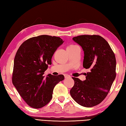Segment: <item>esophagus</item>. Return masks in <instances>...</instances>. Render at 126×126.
Instances as JSON below:
<instances>
[{
    "label": "esophagus",
    "mask_w": 126,
    "mask_h": 126,
    "mask_svg": "<svg viewBox=\"0 0 126 126\" xmlns=\"http://www.w3.org/2000/svg\"><path fill=\"white\" fill-rule=\"evenodd\" d=\"M64 77H65V79L69 78V77H70V76L69 75H67V74H65L64 75Z\"/></svg>",
    "instance_id": "esophagus-1"
}]
</instances>
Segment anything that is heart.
Wrapping results in <instances>:
<instances>
[{"instance_id": "b5f03b06", "label": "heart", "mask_w": 126, "mask_h": 126, "mask_svg": "<svg viewBox=\"0 0 126 126\" xmlns=\"http://www.w3.org/2000/svg\"><path fill=\"white\" fill-rule=\"evenodd\" d=\"M77 46L75 45H74V44H69L68 45L67 47H66V50H71V49H73L74 48L76 47Z\"/></svg>"}]
</instances>
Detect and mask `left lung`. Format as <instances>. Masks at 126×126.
I'll list each match as a JSON object with an SVG mask.
<instances>
[{"instance_id":"obj_1","label":"left lung","mask_w":126,"mask_h":126,"mask_svg":"<svg viewBox=\"0 0 126 126\" xmlns=\"http://www.w3.org/2000/svg\"><path fill=\"white\" fill-rule=\"evenodd\" d=\"M73 39L82 47L83 66L90 71L83 81L73 77L70 95L79 105L92 107L100 104L110 89L116 77L115 56L108 43L99 35H81Z\"/></svg>"}]
</instances>
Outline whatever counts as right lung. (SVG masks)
<instances>
[{
    "label": "right lung",
    "instance_id": "1",
    "mask_svg": "<svg viewBox=\"0 0 126 126\" xmlns=\"http://www.w3.org/2000/svg\"><path fill=\"white\" fill-rule=\"evenodd\" d=\"M60 37L41 35L23 42L16 53L12 83L28 105L41 108L49 102L53 88L64 79L63 75L43 76L57 48L63 43Z\"/></svg>",
    "mask_w": 126,
    "mask_h": 126
}]
</instances>
